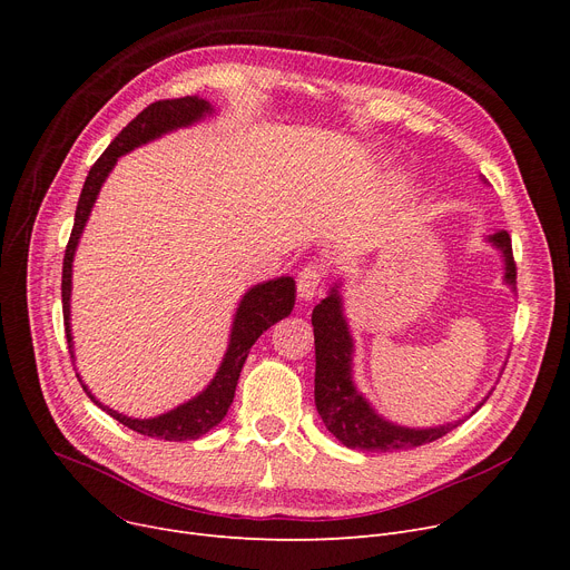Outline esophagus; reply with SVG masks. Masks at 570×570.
<instances>
[{"instance_id": "esophagus-1", "label": "esophagus", "mask_w": 570, "mask_h": 570, "mask_svg": "<svg viewBox=\"0 0 570 570\" xmlns=\"http://www.w3.org/2000/svg\"><path fill=\"white\" fill-rule=\"evenodd\" d=\"M323 282V269L318 265H305L301 273H297V297L301 301H312L318 293V286Z\"/></svg>"}]
</instances>
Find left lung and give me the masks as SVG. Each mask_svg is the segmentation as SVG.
<instances>
[{"label":"left lung","instance_id":"8db88e82","mask_svg":"<svg viewBox=\"0 0 570 570\" xmlns=\"http://www.w3.org/2000/svg\"><path fill=\"white\" fill-rule=\"evenodd\" d=\"M485 183V177H481ZM503 258V282L515 288V261L511 235L505 230H497L485 235ZM314 325V346H316V374H314V402L323 425L327 428L340 443L346 448L370 453H391L406 451V448L425 445L430 441L441 439L458 425H462L471 413L483 406V402L492 395V391L478 402V406L453 423H443L434 428H406L383 417L372 402L357 391L353 381V353L355 344L351 337V327L344 314L342 297V279H337L323 301L312 312Z\"/></svg>","mask_w":570,"mask_h":570}]
</instances>
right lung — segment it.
<instances>
[{"mask_svg": "<svg viewBox=\"0 0 570 570\" xmlns=\"http://www.w3.org/2000/svg\"><path fill=\"white\" fill-rule=\"evenodd\" d=\"M215 115V106L207 99L200 97H185V99H168V101H157L153 106H147L142 112L136 115V119L117 134V138L108 145L106 153L97 159V164L89 168L87 179L82 185L78 207H76V219H73V230L67 245L65 254V267H62V312H65V327H67V342H69V353L71 361L76 363L73 355V335H71V275H73V256L80 243V235L85 230V224L92 215V207L99 198V191L106 183V177L115 168L117 159L129 155L131 149L153 142L170 131L191 127L200 119ZM295 305V282L293 277H277V279H267L256 286H252L243 301H239L235 314H233V325H230V335H228V346L222 357V365L217 374L213 376L203 391L187 400L185 404H177L175 409L159 413L155 417H131L119 413L106 404H101L89 387L82 383L80 374L78 381L82 385V391L87 397L92 400L99 409H104L108 415H112L115 421L122 423L125 428L145 434V436H155L164 441H191L203 434H207L213 428H217L235 397V385L239 379V372H243V365L249 355V348L254 342L267 331L269 325H275L277 321L286 318Z\"/></svg>", "mask_w": 570, "mask_h": 570, "instance_id": "obj_1", "label": "right lung"}]
</instances>
